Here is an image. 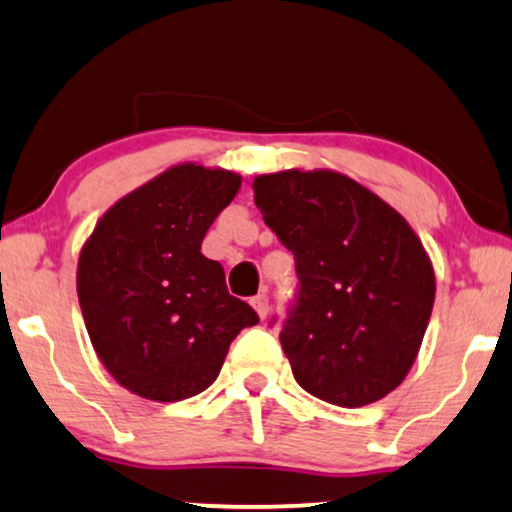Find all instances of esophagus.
I'll list each match as a JSON object with an SVG mask.
<instances>
[{"mask_svg": "<svg viewBox=\"0 0 512 512\" xmlns=\"http://www.w3.org/2000/svg\"><path fill=\"white\" fill-rule=\"evenodd\" d=\"M252 309H255L257 312V316H260V319H267V314H269V297L267 295H255L252 297Z\"/></svg>", "mask_w": 512, "mask_h": 512, "instance_id": "34e87169", "label": "esophagus"}]
</instances>
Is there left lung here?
Returning a JSON list of instances; mask_svg holds the SVG:
<instances>
[{"instance_id": "8db88e82", "label": "left lung", "mask_w": 512, "mask_h": 512, "mask_svg": "<svg viewBox=\"0 0 512 512\" xmlns=\"http://www.w3.org/2000/svg\"><path fill=\"white\" fill-rule=\"evenodd\" d=\"M264 222L295 255L300 295L278 335L297 385L359 409L401 385L435 304V269L409 222L333 170L252 181Z\"/></svg>"}]
</instances>
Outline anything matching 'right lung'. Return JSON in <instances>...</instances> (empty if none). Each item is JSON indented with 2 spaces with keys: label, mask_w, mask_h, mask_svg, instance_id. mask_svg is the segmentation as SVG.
I'll return each mask as SVG.
<instances>
[{
  "label": "right lung",
  "mask_w": 512,
  "mask_h": 512,
  "mask_svg": "<svg viewBox=\"0 0 512 512\" xmlns=\"http://www.w3.org/2000/svg\"><path fill=\"white\" fill-rule=\"evenodd\" d=\"M241 174L181 163L122 196L77 260V297L94 352L118 383L181 401L215 383L231 340L257 314L229 295L222 264L200 252Z\"/></svg>",
  "instance_id": "right-lung-1"
}]
</instances>
